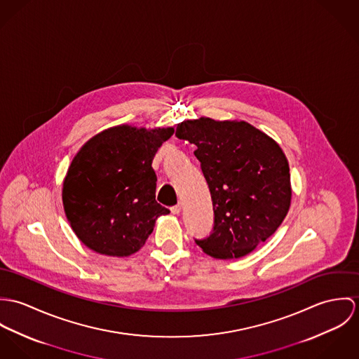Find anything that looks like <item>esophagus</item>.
I'll return each mask as SVG.
<instances>
[{
    "mask_svg": "<svg viewBox=\"0 0 359 359\" xmlns=\"http://www.w3.org/2000/svg\"><path fill=\"white\" fill-rule=\"evenodd\" d=\"M180 210H182V205H180V203H177V205H175V206L170 208V212H172L173 215H179Z\"/></svg>",
    "mask_w": 359,
    "mask_h": 359,
    "instance_id": "1",
    "label": "esophagus"
}]
</instances>
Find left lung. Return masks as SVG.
Listing matches in <instances>:
<instances>
[{
    "label": "left lung",
    "mask_w": 359,
    "mask_h": 359,
    "mask_svg": "<svg viewBox=\"0 0 359 359\" xmlns=\"http://www.w3.org/2000/svg\"><path fill=\"white\" fill-rule=\"evenodd\" d=\"M176 136L197 146L213 203V229L196 239L199 248L216 259H238L270 238L292 198L289 163L277 142L245 121L206 117L179 123Z\"/></svg>",
    "instance_id": "1"
}]
</instances>
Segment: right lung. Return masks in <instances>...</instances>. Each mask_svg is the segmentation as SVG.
I'll return each instance as SVG.
<instances>
[{
  "instance_id": "add662e5",
  "label": "right lung",
  "mask_w": 359,
  "mask_h": 359,
  "mask_svg": "<svg viewBox=\"0 0 359 359\" xmlns=\"http://www.w3.org/2000/svg\"><path fill=\"white\" fill-rule=\"evenodd\" d=\"M173 128L147 130L120 125L88 140L63 182V206L76 236L107 256L137 252L169 209L156 201L151 166Z\"/></svg>"
}]
</instances>
